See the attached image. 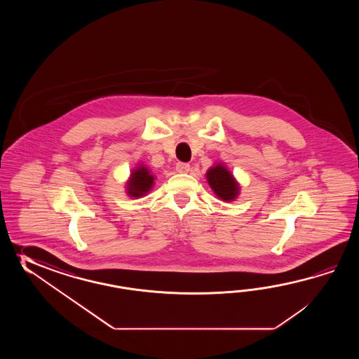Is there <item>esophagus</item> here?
<instances>
[{
  "instance_id": "1",
  "label": "esophagus",
  "mask_w": 359,
  "mask_h": 359,
  "mask_svg": "<svg viewBox=\"0 0 359 359\" xmlns=\"http://www.w3.org/2000/svg\"><path fill=\"white\" fill-rule=\"evenodd\" d=\"M177 172L180 173H187L190 170V164L189 163H183V161H178L176 164Z\"/></svg>"
}]
</instances>
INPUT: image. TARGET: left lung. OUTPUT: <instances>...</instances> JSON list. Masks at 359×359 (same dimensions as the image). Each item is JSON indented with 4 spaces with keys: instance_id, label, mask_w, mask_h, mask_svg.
I'll use <instances>...</instances> for the list:
<instances>
[{
    "instance_id": "left-lung-1",
    "label": "left lung",
    "mask_w": 359,
    "mask_h": 359,
    "mask_svg": "<svg viewBox=\"0 0 359 359\" xmlns=\"http://www.w3.org/2000/svg\"><path fill=\"white\" fill-rule=\"evenodd\" d=\"M206 180L209 186L213 189L214 194L224 201H232L238 195V183L235 181L232 173L222 164L208 170Z\"/></svg>"
}]
</instances>
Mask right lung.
<instances>
[{
    "label": "right lung",
    "mask_w": 359,
    "mask_h": 359,
    "mask_svg": "<svg viewBox=\"0 0 359 359\" xmlns=\"http://www.w3.org/2000/svg\"><path fill=\"white\" fill-rule=\"evenodd\" d=\"M154 184V176L150 170L140 165L130 173V181L127 182V194L130 198H141L151 190Z\"/></svg>",
    "instance_id": "1"
}]
</instances>
